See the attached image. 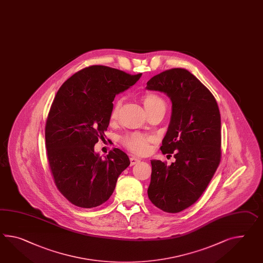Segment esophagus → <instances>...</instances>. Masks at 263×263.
Here are the masks:
<instances>
[{"label":"esophagus","instance_id":"obj_1","mask_svg":"<svg viewBox=\"0 0 263 263\" xmlns=\"http://www.w3.org/2000/svg\"><path fill=\"white\" fill-rule=\"evenodd\" d=\"M140 161H141V159H139V158H136V157H131L130 158V164L131 165H135V164L139 163Z\"/></svg>","mask_w":263,"mask_h":263}]
</instances>
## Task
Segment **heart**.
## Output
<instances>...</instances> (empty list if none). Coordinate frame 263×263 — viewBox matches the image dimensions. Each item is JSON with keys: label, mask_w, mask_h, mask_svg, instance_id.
Instances as JSON below:
<instances>
[{"label": "heart", "mask_w": 263, "mask_h": 263, "mask_svg": "<svg viewBox=\"0 0 263 263\" xmlns=\"http://www.w3.org/2000/svg\"><path fill=\"white\" fill-rule=\"evenodd\" d=\"M142 103L146 111H152L156 109H165L166 104L164 100L161 97L154 94V93H148L146 95L142 97ZM120 107H121V102L117 101L110 113V121L115 122L119 117L120 113ZM123 144L128 148L130 151L136 154H143L148 150V142L149 139L143 135L138 134V133H132L127 135L123 138Z\"/></svg>", "instance_id": "heart-1"}]
</instances>
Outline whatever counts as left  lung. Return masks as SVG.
<instances>
[{
	"instance_id": "left-lung-1",
	"label": "left lung",
	"mask_w": 263,
	"mask_h": 263,
	"mask_svg": "<svg viewBox=\"0 0 263 263\" xmlns=\"http://www.w3.org/2000/svg\"><path fill=\"white\" fill-rule=\"evenodd\" d=\"M146 89L163 92L171 100V119L160 150L176 159L169 166L151 160L148 198L162 211L179 213L199 199L219 164V109L208 88L183 68L151 78Z\"/></svg>"
}]
</instances>
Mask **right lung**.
I'll use <instances>...</instances> for the list:
<instances>
[{
	"instance_id": "add662e5",
	"label": "right lung",
	"mask_w": 263,
	"mask_h": 263,
	"mask_svg": "<svg viewBox=\"0 0 263 263\" xmlns=\"http://www.w3.org/2000/svg\"><path fill=\"white\" fill-rule=\"evenodd\" d=\"M141 77V73L130 75L92 65L75 73L58 90L46 120L45 147L55 184L72 204H103L129 166L128 156L121 149L102 158L94 146L104 139L116 95Z\"/></svg>"
}]
</instances>
